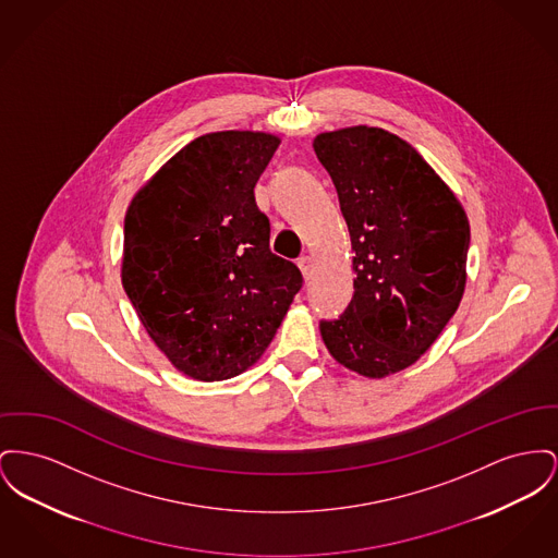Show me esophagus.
Here are the masks:
<instances>
[{
  "label": "esophagus",
  "instance_id": "1",
  "mask_svg": "<svg viewBox=\"0 0 558 558\" xmlns=\"http://www.w3.org/2000/svg\"><path fill=\"white\" fill-rule=\"evenodd\" d=\"M296 263H299V269H301L303 278H305V280H310V276H312V271H314V259L305 255V257H301Z\"/></svg>",
  "mask_w": 558,
  "mask_h": 558
}]
</instances>
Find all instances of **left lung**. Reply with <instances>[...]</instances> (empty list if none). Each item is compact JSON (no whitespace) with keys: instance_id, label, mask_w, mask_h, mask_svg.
Returning a JSON list of instances; mask_svg holds the SVG:
<instances>
[{"instance_id":"8db88e82","label":"left lung","mask_w":558,"mask_h":558,"mask_svg":"<svg viewBox=\"0 0 558 558\" xmlns=\"http://www.w3.org/2000/svg\"><path fill=\"white\" fill-rule=\"evenodd\" d=\"M314 151L335 183L352 240L354 299L323 323L328 354L368 379L426 354L458 312L468 215L413 145L377 126L320 132Z\"/></svg>"}]
</instances>
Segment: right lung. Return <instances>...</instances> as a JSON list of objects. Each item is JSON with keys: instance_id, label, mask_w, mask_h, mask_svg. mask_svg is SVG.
Masks as SVG:
<instances>
[{"instance_id": "right-lung-1", "label": "right lung", "mask_w": 558, "mask_h": 558, "mask_svg": "<svg viewBox=\"0 0 558 558\" xmlns=\"http://www.w3.org/2000/svg\"><path fill=\"white\" fill-rule=\"evenodd\" d=\"M280 136L208 132L131 199L122 287L141 325L183 375L231 379L259 361L303 278L269 251L255 183Z\"/></svg>"}]
</instances>
